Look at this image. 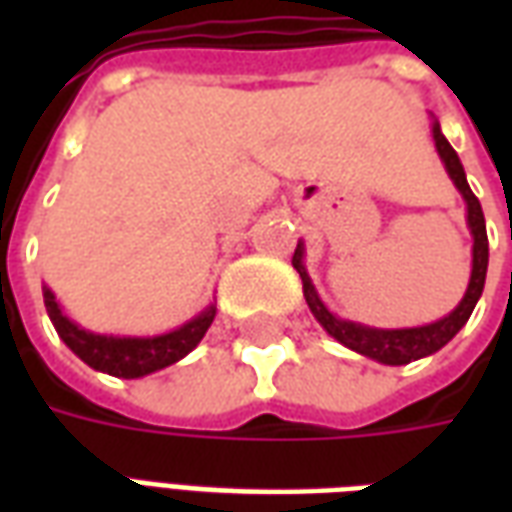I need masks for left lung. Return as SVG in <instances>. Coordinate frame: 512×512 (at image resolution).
I'll use <instances>...</instances> for the list:
<instances>
[{"mask_svg": "<svg viewBox=\"0 0 512 512\" xmlns=\"http://www.w3.org/2000/svg\"><path fill=\"white\" fill-rule=\"evenodd\" d=\"M430 131H433V142H436V153H439L441 164H444L447 175L455 183V189L461 191L463 202H466V224H469V233H472V277H469L463 299L458 301V307L450 315H444V318L433 323H425V326H411V329H376V326H365V323L337 318L323 304L318 290L312 285L310 274H307V266H304V241H299L296 252H293V268L299 271L301 285H304V299H307V307L315 315V321L321 323L323 329L332 334L337 343H343L345 348H351V351L367 356V359H376L381 365H408V362H417L422 356L436 354L439 348H444L466 326L474 304L480 301L485 288L488 235H485L483 208H480V200L469 189L461 158L452 150L447 136L441 134V126L436 117H433Z\"/></svg>", "mask_w": 512, "mask_h": 512, "instance_id": "left-lung-1", "label": "left lung"}]
</instances>
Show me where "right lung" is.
I'll use <instances>...</instances> for the list:
<instances>
[{
    "label": "right lung",
    "mask_w": 512,
    "mask_h": 512,
    "mask_svg": "<svg viewBox=\"0 0 512 512\" xmlns=\"http://www.w3.org/2000/svg\"><path fill=\"white\" fill-rule=\"evenodd\" d=\"M43 304H46V312H49L62 343L68 345L84 365L117 378L150 376L156 370L180 362L183 356L191 354L200 345L208 326L216 318V304H208L200 315H194L191 321L172 332L153 334V337H126V334L120 337V334L87 332L79 323H73L46 285H43Z\"/></svg>",
    "instance_id": "right-lung-1"
}]
</instances>
